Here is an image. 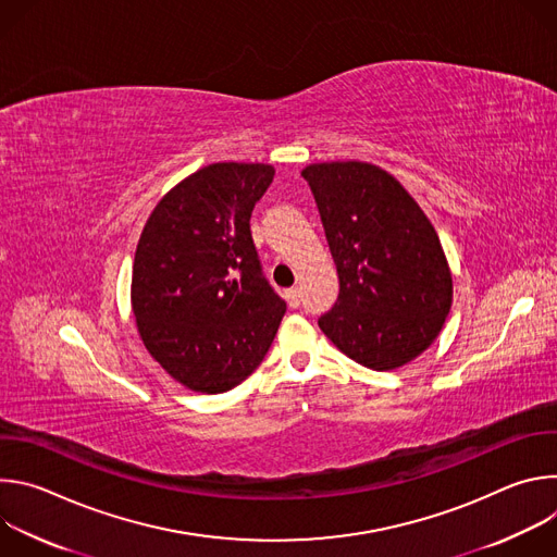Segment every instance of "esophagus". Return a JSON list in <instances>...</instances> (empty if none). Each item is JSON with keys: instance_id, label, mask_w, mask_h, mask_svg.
Listing matches in <instances>:
<instances>
[{"instance_id": "obj_1", "label": "esophagus", "mask_w": 557, "mask_h": 557, "mask_svg": "<svg viewBox=\"0 0 557 557\" xmlns=\"http://www.w3.org/2000/svg\"><path fill=\"white\" fill-rule=\"evenodd\" d=\"M284 297H286L288 306H293V308H297V306H299V288H297V286L288 288V290L284 293Z\"/></svg>"}]
</instances>
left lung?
I'll list each match as a JSON object with an SVG mask.
<instances>
[{
  "instance_id": "obj_1",
  "label": "left lung",
  "mask_w": 557,
  "mask_h": 557,
  "mask_svg": "<svg viewBox=\"0 0 557 557\" xmlns=\"http://www.w3.org/2000/svg\"><path fill=\"white\" fill-rule=\"evenodd\" d=\"M301 176L339 275L322 333L370 370L406 366L438 337L451 308V273L432 222L376 165L314 163Z\"/></svg>"
}]
</instances>
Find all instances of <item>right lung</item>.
<instances>
[{
  "label": "right lung",
  "instance_id": "1",
  "mask_svg": "<svg viewBox=\"0 0 557 557\" xmlns=\"http://www.w3.org/2000/svg\"><path fill=\"white\" fill-rule=\"evenodd\" d=\"M264 163H213L147 218L132 310L147 352L194 392L240 385L269 352L286 301L262 275L251 211L273 183Z\"/></svg>",
  "mask_w": 557,
  "mask_h": 557
}]
</instances>
